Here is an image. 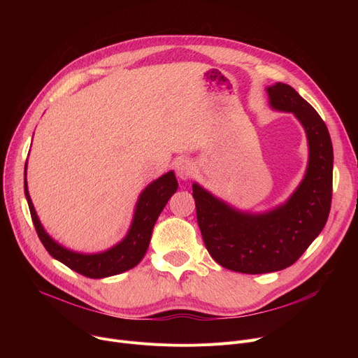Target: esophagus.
Masks as SVG:
<instances>
[{
  "label": "esophagus",
  "mask_w": 358,
  "mask_h": 358,
  "mask_svg": "<svg viewBox=\"0 0 358 358\" xmlns=\"http://www.w3.org/2000/svg\"><path fill=\"white\" fill-rule=\"evenodd\" d=\"M176 173H177V177L182 181H187L190 180L194 173H196V166L194 164L190 161V159H185V158H181L176 162Z\"/></svg>",
  "instance_id": "esophagus-1"
}]
</instances>
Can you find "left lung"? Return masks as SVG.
Segmentation results:
<instances>
[{
	"label": "left lung",
	"instance_id": "8db88e82",
	"mask_svg": "<svg viewBox=\"0 0 358 358\" xmlns=\"http://www.w3.org/2000/svg\"><path fill=\"white\" fill-rule=\"evenodd\" d=\"M273 110L293 113L303 126L309 159L306 173L290 197L275 208L239 210L193 182L199 228L212 258L222 267L262 274L290 267L322 232L331 210L334 150L317 111L287 84L267 87Z\"/></svg>",
	"mask_w": 358,
	"mask_h": 358
}]
</instances>
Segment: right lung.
<instances>
[{"instance_id": "1", "label": "right lung", "mask_w": 358, "mask_h": 358, "mask_svg": "<svg viewBox=\"0 0 358 358\" xmlns=\"http://www.w3.org/2000/svg\"><path fill=\"white\" fill-rule=\"evenodd\" d=\"M26 176L27 161L24 165V194L29 203L36 232L39 235L43 247L55 259L61 261L62 264H65L71 270L90 278H104L116 275L139 264L149 247L158 216L164 210L168 200L171 199V196L178 189L174 171H168L166 174L148 184L138 197L134 217H131V223L126 236L120 242H117L116 245H113L106 251L85 254L61 245L59 242H56L45 231L31 203Z\"/></svg>"}]
</instances>
